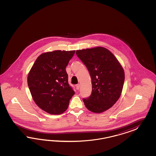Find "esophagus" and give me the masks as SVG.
<instances>
[{"label":"esophagus","mask_w":156,"mask_h":156,"mask_svg":"<svg viewBox=\"0 0 156 156\" xmlns=\"http://www.w3.org/2000/svg\"><path fill=\"white\" fill-rule=\"evenodd\" d=\"M76 88L77 90H79L80 88V84H78V85H76Z\"/></svg>","instance_id":"1"}]
</instances>
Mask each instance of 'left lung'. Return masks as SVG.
Wrapping results in <instances>:
<instances>
[{"label":"left lung","mask_w":156,"mask_h":156,"mask_svg":"<svg viewBox=\"0 0 156 156\" xmlns=\"http://www.w3.org/2000/svg\"><path fill=\"white\" fill-rule=\"evenodd\" d=\"M76 54L86 66L91 79V94L83 99L85 106L93 113H102L121 97L125 80L122 66L105 47L78 50Z\"/></svg>","instance_id":"obj_1"}]
</instances>
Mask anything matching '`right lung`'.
Returning a JSON list of instances; mask_svg holds the SVG:
<instances>
[{
    "mask_svg": "<svg viewBox=\"0 0 156 156\" xmlns=\"http://www.w3.org/2000/svg\"><path fill=\"white\" fill-rule=\"evenodd\" d=\"M75 50L44 52L29 72L27 83L35 103L44 112L60 114L66 111L75 92L69 85L66 67Z\"/></svg>",
    "mask_w": 156,
    "mask_h": 156,
    "instance_id": "1",
    "label": "right lung"
}]
</instances>
